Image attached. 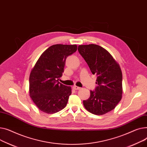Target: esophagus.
Listing matches in <instances>:
<instances>
[{
	"label": "esophagus",
	"mask_w": 147,
	"mask_h": 147,
	"mask_svg": "<svg viewBox=\"0 0 147 147\" xmlns=\"http://www.w3.org/2000/svg\"><path fill=\"white\" fill-rule=\"evenodd\" d=\"M73 88H74L75 90H80L81 88V87H77V86H74Z\"/></svg>",
	"instance_id": "34e87169"
}]
</instances>
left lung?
<instances>
[{
	"label": "left lung",
	"instance_id": "left-lung-1",
	"mask_svg": "<svg viewBox=\"0 0 147 147\" xmlns=\"http://www.w3.org/2000/svg\"><path fill=\"white\" fill-rule=\"evenodd\" d=\"M79 53L93 75L97 76L98 86L90 91V97L83 105L90 113L102 115L113 110L123 94L122 72L119 64L107 50L96 45H80Z\"/></svg>",
	"mask_w": 147,
	"mask_h": 147
}]
</instances>
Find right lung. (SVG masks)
Returning <instances> with one entry per match:
<instances>
[{
  "mask_svg": "<svg viewBox=\"0 0 147 147\" xmlns=\"http://www.w3.org/2000/svg\"><path fill=\"white\" fill-rule=\"evenodd\" d=\"M77 50V46L55 45L43 52L31 71L30 97L44 113L53 114L64 109L72 93L71 87L58 81L64 72L67 57Z\"/></svg>",
  "mask_w": 147,
  "mask_h": 147,
  "instance_id": "add662e5",
  "label": "right lung"
}]
</instances>
